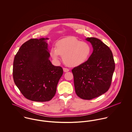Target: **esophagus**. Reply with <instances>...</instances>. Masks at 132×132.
I'll return each mask as SVG.
<instances>
[{
    "label": "esophagus",
    "mask_w": 132,
    "mask_h": 132,
    "mask_svg": "<svg viewBox=\"0 0 132 132\" xmlns=\"http://www.w3.org/2000/svg\"><path fill=\"white\" fill-rule=\"evenodd\" d=\"M63 70L64 72H68L69 71V70L68 69H67V68H63Z\"/></svg>",
    "instance_id": "34e87169"
}]
</instances>
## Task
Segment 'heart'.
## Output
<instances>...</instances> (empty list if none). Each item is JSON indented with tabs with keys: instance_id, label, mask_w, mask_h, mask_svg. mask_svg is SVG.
<instances>
[{
	"instance_id": "obj_1",
	"label": "heart",
	"mask_w": 132,
	"mask_h": 132,
	"mask_svg": "<svg viewBox=\"0 0 132 132\" xmlns=\"http://www.w3.org/2000/svg\"><path fill=\"white\" fill-rule=\"evenodd\" d=\"M92 47L85 42H81L75 37L61 39L56 43V48L52 47L50 56L55 61H58L60 55L64 63L70 67H75L85 62L90 56Z\"/></svg>"
}]
</instances>
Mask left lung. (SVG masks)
Listing matches in <instances>:
<instances>
[{"instance_id":"8db88e82","label":"left lung","mask_w":132,"mask_h":132,"mask_svg":"<svg viewBox=\"0 0 132 132\" xmlns=\"http://www.w3.org/2000/svg\"><path fill=\"white\" fill-rule=\"evenodd\" d=\"M93 52L84 63L72 70L75 92L80 98L91 100L107 92L111 85L115 63L112 51L100 39L87 38Z\"/></svg>"}]
</instances>
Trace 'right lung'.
Instances as JSON below:
<instances>
[{
	"mask_svg": "<svg viewBox=\"0 0 132 132\" xmlns=\"http://www.w3.org/2000/svg\"><path fill=\"white\" fill-rule=\"evenodd\" d=\"M48 39L42 38L28 40L20 47L14 58V82L22 94L32 101L51 100L63 74L62 68L54 66L49 60Z\"/></svg>",
	"mask_w": 132,
	"mask_h": 132,
	"instance_id": "right-lung-1",
	"label": "right lung"
}]
</instances>
